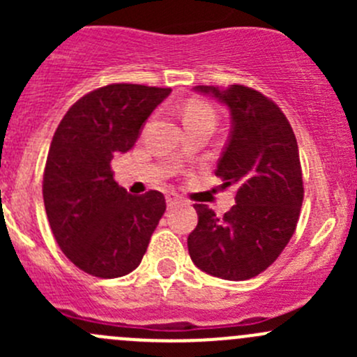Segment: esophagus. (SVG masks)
<instances>
[{"instance_id": "esophagus-1", "label": "esophagus", "mask_w": 357, "mask_h": 357, "mask_svg": "<svg viewBox=\"0 0 357 357\" xmlns=\"http://www.w3.org/2000/svg\"><path fill=\"white\" fill-rule=\"evenodd\" d=\"M165 200H167V207H169V208L176 207V205L179 204V202H178V197H176L174 193H169V195L165 197Z\"/></svg>"}]
</instances>
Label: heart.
<instances>
[{"mask_svg":"<svg viewBox=\"0 0 357 357\" xmlns=\"http://www.w3.org/2000/svg\"><path fill=\"white\" fill-rule=\"evenodd\" d=\"M183 122H185L186 128H190V126H212L214 128V110L204 103L190 102L183 109Z\"/></svg>","mask_w":357,"mask_h":357,"instance_id":"1","label":"heart"}]
</instances>
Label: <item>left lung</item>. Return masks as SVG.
<instances>
[{
	"instance_id": "1",
	"label": "left lung",
	"mask_w": 357,
	"mask_h": 357,
	"mask_svg": "<svg viewBox=\"0 0 357 357\" xmlns=\"http://www.w3.org/2000/svg\"><path fill=\"white\" fill-rule=\"evenodd\" d=\"M231 115L215 176L236 186V204L218 218L197 204L199 225L188 236L193 264L222 280H248L278 259L297 228L304 185L290 122L273 100L242 84L195 86Z\"/></svg>"
}]
</instances>
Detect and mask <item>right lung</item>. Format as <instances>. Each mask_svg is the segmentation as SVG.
<instances>
[{
    "mask_svg": "<svg viewBox=\"0 0 357 357\" xmlns=\"http://www.w3.org/2000/svg\"><path fill=\"white\" fill-rule=\"evenodd\" d=\"M169 93L103 86L79 98L56 128L43 176L46 215L63 254L88 275L119 278L138 268L165 212L157 190L136 197L119 186L110 162L135 146Z\"/></svg>",
    "mask_w": 357,
    "mask_h": 357,
    "instance_id": "add662e5",
    "label": "right lung"
}]
</instances>
